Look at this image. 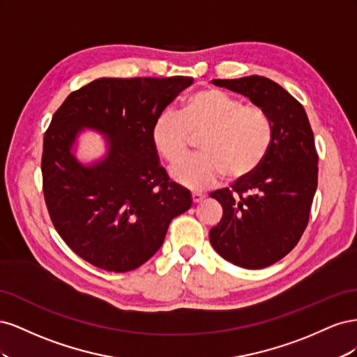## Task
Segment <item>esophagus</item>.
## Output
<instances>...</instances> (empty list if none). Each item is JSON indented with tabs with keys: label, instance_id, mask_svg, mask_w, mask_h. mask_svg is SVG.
<instances>
[{
	"label": "esophagus",
	"instance_id": "esophagus-1",
	"mask_svg": "<svg viewBox=\"0 0 357 357\" xmlns=\"http://www.w3.org/2000/svg\"><path fill=\"white\" fill-rule=\"evenodd\" d=\"M204 199V195H201V193H198V192H193L192 193V202L193 204H198V202H201Z\"/></svg>",
	"mask_w": 357,
	"mask_h": 357
}]
</instances>
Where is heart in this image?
Listing matches in <instances>:
<instances>
[{"label":"heart","mask_w":357,"mask_h":357,"mask_svg":"<svg viewBox=\"0 0 357 357\" xmlns=\"http://www.w3.org/2000/svg\"><path fill=\"white\" fill-rule=\"evenodd\" d=\"M198 136L202 155L182 165L190 138ZM273 137V122L265 110L214 88L190 93L177 116H160L152 129L158 155L176 167L172 178L190 190L208 189L223 176L229 181L250 177L264 164Z\"/></svg>","instance_id":"b5f03b06"}]
</instances>
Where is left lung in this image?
<instances>
[{
	"instance_id": "left-lung-1",
	"label": "left lung",
	"mask_w": 357,
	"mask_h": 357,
	"mask_svg": "<svg viewBox=\"0 0 357 357\" xmlns=\"http://www.w3.org/2000/svg\"><path fill=\"white\" fill-rule=\"evenodd\" d=\"M213 83L248 96L273 122L264 164L231 189L210 193L223 208L210 229L214 250L236 266L261 269L294 250L308 225L319 174L314 134L304 107L278 83L262 75Z\"/></svg>"
}]
</instances>
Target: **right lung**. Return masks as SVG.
Wrapping results in <instances>:
<instances>
[{"mask_svg":"<svg viewBox=\"0 0 357 357\" xmlns=\"http://www.w3.org/2000/svg\"><path fill=\"white\" fill-rule=\"evenodd\" d=\"M192 77L98 79L71 92L45 132L43 193L61 238L86 262L126 273L147 262L189 192L159 165L152 129ZM82 127L109 138V153L91 167L70 153Z\"/></svg>","mask_w":357,"mask_h":357,"instance_id":"1","label":"right lung"}]
</instances>
